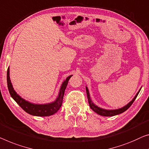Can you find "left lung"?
<instances>
[{
	"instance_id": "1",
	"label": "left lung",
	"mask_w": 149,
	"mask_h": 149,
	"mask_svg": "<svg viewBox=\"0 0 149 149\" xmlns=\"http://www.w3.org/2000/svg\"><path fill=\"white\" fill-rule=\"evenodd\" d=\"M86 94H87V97H88V103H89V105H90V107L91 109H92L93 111H94L96 113H97V114L101 115V116H116V115L121 114V113L125 112L126 110H128V108L130 107V106L132 105V103L134 102L135 99L136 98V97H137V96H138L139 93L140 92V91H141V88L140 89L139 92H137V94H136V96L134 97V98H133L129 103L126 104V106H124L123 108H118V109H115V110L104 109V108H102L100 107H99V106H96V104L92 102V100H91V98H90V92H89V90H88V88H87V86L86 87Z\"/></svg>"
}]
</instances>
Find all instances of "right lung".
<instances>
[{
    "label": "right lung",
    "mask_w": 149,
    "mask_h": 149,
    "mask_svg": "<svg viewBox=\"0 0 149 149\" xmlns=\"http://www.w3.org/2000/svg\"><path fill=\"white\" fill-rule=\"evenodd\" d=\"M72 76V75L68 76L66 78L65 80H64L63 83H62L60 90H59V92L58 94V96L55 99L54 102H52L48 103V104H33L30 102L25 100L23 97H21L19 94L16 92V91L14 90L13 87L12 83H11L10 79V70L9 67L8 68L7 70V76H6V79H7V86L8 89L9 91V93L10 94V96L13 97V100L16 102L23 108V109L27 112L28 114L33 116H49L51 115L54 114L56 113L57 111L59 110V108L62 105V102H63V95L65 93V88L68 86V81L70 80V77Z\"/></svg>",
    "instance_id": "right-lung-1"
}]
</instances>
